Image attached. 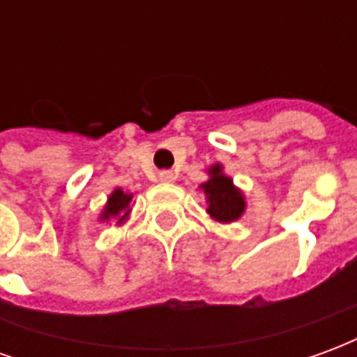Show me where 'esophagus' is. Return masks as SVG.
Instances as JSON below:
<instances>
[{"instance_id":"34e87169","label":"esophagus","mask_w":357,"mask_h":357,"mask_svg":"<svg viewBox=\"0 0 357 357\" xmlns=\"http://www.w3.org/2000/svg\"><path fill=\"white\" fill-rule=\"evenodd\" d=\"M158 179H160L162 183H172V181L176 179V176H174V172L162 170V172H158Z\"/></svg>"}]
</instances>
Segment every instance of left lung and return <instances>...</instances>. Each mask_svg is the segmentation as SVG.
<instances>
[{
  "label": "left lung",
  "mask_w": 357,
  "mask_h": 357,
  "mask_svg": "<svg viewBox=\"0 0 357 357\" xmlns=\"http://www.w3.org/2000/svg\"><path fill=\"white\" fill-rule=\"evenodd\" d=\"M208 181H204L201 189L206 195V212L212 220L220 224H231L243 216L247 208L245 195L233 185V179L224 174L222 164H214L208 168Z\"/></svg>",
  "instance_id": "8db88e82"
}]
</instances>
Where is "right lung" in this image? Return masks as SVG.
I'll return each mask as SVG.
<instances>
[{
	"mask_svg": "<svg viewBox=\"0 0 357 357\" xmlns=\"http://www.w3.org/2000/svg\"><path fill=\"white\" fill-rule=\"evenodd\" d=\"M132 193H124L120 187L114 189V191L109 195V201L105 204V208H102L99 220H101V222H109V220H114V218H116V224H122L126 218L130 216V210H132L130 208V202H132Z\"/></svg>",
	"mask_w": 357,
	"mask_h": 357,
	"instance_id": "add662e5",
	"label": "right lung"
}]
</instances>
